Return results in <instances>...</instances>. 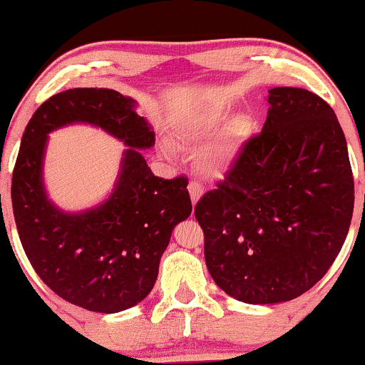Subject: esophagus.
Instances as JSON below:
<instances>
[{
  "label": "esophagus",
  "mask_w": 365,
  "mask_h": 365,
  "mask_svg": "<svg viewBox=\"0 0 365 365\" xmlns=\"http://www.w3.org/2000/svg\"><path fill=\"white\" fill-rule=\"evenodd\" d=\"M187 191H190V197H191V202H193V205L198 202L200 197L203 195L202 184L197 182V181H191L190 184H187Z\"/></svg>",
  "instance_id": "34e87169"
}]
</instances>
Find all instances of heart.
Instances as JSON below:
<instances>
[{"label": "heart", "mask_w": 365, "mask_h": 365, "mask_svg": "<svg viewBox=\"0 0 365 365\" xmlns=\"http://www.w3.org/2000/svg\"><path fill=\"white\" fill-rule=\"evenodd\" d=\"M226 120V109L222 106H205V108L197 109L190 115L182 116L175 125V139L182 144L190 146H200L205 140H209L222 121ZM250 132V118L249 116H237L231 120L217 135L200 151L198 155V168L207 178H221L228 170L235 155L238 151V144L245 139ZM163 153H170V148L163 144Z\"/></svg>", "instance_id": "heart-1"}]
</instances>
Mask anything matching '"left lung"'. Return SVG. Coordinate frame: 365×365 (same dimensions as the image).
Wrapping results in <instances>:
<instances>
[{
	"instance_id": "8db88e82",
	"label": "left lung",
	"mask_w": 365,
	"mask_h": 365,
	"mask_svg": "<svg viewBox=\"0 0 365 365\" xmlns=\"http://www.w3.org/2000/svg\"><path fill=\"white\" fill-rule=\"evenodd\" d=\"M268 103L261 134L195 207L210 277L249 304L309 291L339 254L354 214L346 139L331 106L294 87L272 88Z\"/></svg>"
}]
</instances>
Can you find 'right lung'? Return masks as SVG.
<instances>
[{
  "mask_svg": "<svg viewBox=\"0 0 365 365\" xmlns=\"http://www.w3.org/2000/svg\"><path fill=\"white\" fill-rule=\"evenodd\" d=\"M137 103L109 88H73L45 101L27 123L11 178V205L26 256L57 296L90 312L116 313L151 292L175 225L190 217L186 178H156L143 151L155 132ZM73 123L103 128L124 150L112 195L66 213L42 181L48 134Z\"/></svg>",
  "mask_w": 365,
  "mask_h": 365,
  "instance_id": "1",
  "label": "right lung"
}]
</instances>
